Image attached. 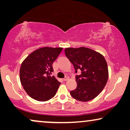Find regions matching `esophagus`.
Segmentation results:
<instances>
[{"label":"esophagus","instance_id":"1","mask_svg":"<svg viewBox=\"0 0 130 130\" xmlns=\"http://www.w3.org/2000/svg\"><path fill=\"white\" fill-rule=\"evenodd\" d=\"M69 79V77H68V76H66V77L63 79V80H64V81H66V80H68Z\"/></svg>","mask_w":130,"mask_h":130}]
</instances>
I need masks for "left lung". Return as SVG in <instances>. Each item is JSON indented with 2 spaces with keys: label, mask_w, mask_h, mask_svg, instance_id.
Returning a JSON list of instances; mask_svg holds the SVG:
<instances>
[{
  "label": "left lung",
  "mask_w": 130,
  "mask_h": 130,
  "mask_svg": "<svg viewBox=\"0 0 130 130\" xmlns=\"http://www.w3.org/2000/svg\"><path fill=\"white\" fill-rule=\"evenodd\" d=\"M65 54L74 66L77 88L70 92L76 100L87 102L97 96L105 88L108 79L107 63L100 53L86 47L67 48Z\"/></svg>",
  "instance_id": "obj_1"
}]
</instances>
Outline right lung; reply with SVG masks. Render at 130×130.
Segmentation results:
<instances>
[{"mask_svg":"<svg viewBox=\"0 0 130 130\" xmlns=\"http://www.w3.org/2000/svg\"><path fill=\"white\" fill-rule=\"evenodd\" d=\"M63 48L43 47L31 53L21 64L20 80L24 90L32 98L46 101L56 95L59 82L54 76L53 63Z\"/></svg>","mask_w":130,"mask_h":130,"instance_id":"obj_1","label":"right lung"}]
</instances>
